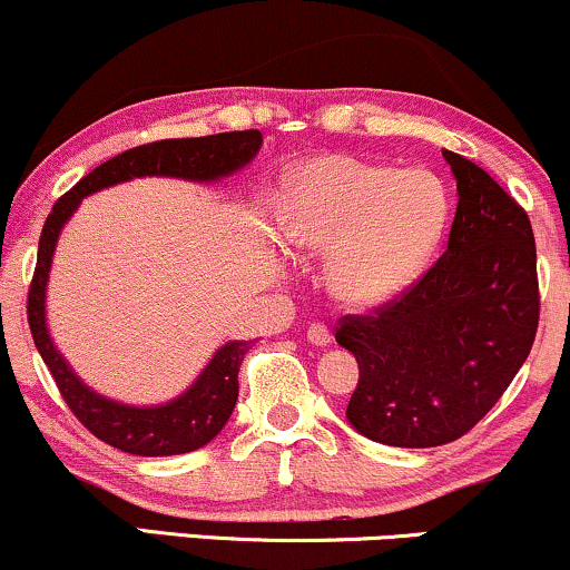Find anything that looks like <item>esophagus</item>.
Masks as SVG:
<instances>
[{"instance_id": "esophagus-1", "label": "esophagus", "mask_w": 570, "mask_h": 570, "mask_svg": "<svg viewBox=\"0 0 570 570\" xmlns=\"http://www.w3.org/2000/svg\"><path fill=\"white\" fill-rule=\"evenodd\" d=\"M306 341L314 343V346H330L333 335H330L327 325H322V322H312L306 330Z\"/></svg>"}]
</instances>
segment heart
<instances>
[{"label": "heart", "instance_id": "b5f03b06", "mask_svg": "<svg viewBox=\"0 0 570 570\" xmlns=\"http://www.w3.org/2000/svg\"><path fill=\"white\" fill-rule=\"evenodd\" d=\"M449 216V189L428 168L327 156L291 171L279 227L296 248L330 253L327 285L341 301L381 306L420 277Z\"/></svg>", "mask_w": 570, "mask_h": 570}]
</instances>
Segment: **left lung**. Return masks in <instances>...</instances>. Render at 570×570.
<instances>
[{"mask_svg": "<svg viewBox=\"0 0 570 570\" xmlns=\"http://www.w3.org/2000/svg\"><path fill=\"white\" fill-rule=\"evenodd\" d=\"M444 158L460 195L446 250L402 296L335 327L360 364L346 417L377 444L425 449L473 431L537 338L529 214L473 160Z\"/></svg>", "mask_w": 570, "mask_h": 570, "instance_id": "1", "label": "left lung"}]
</instances>
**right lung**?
Wrapping results in <instances>:
<instances>
[{
	"mask_svg": "<svg viewBox=\"0 0 570 570\" xmlns=\"http://www.w3.org/2000/svg\"><path fill=\"white\" fill-rule=\"evenodd\" d=\"M258 147H262V131L258 129L189 139H160V142L131 147V150L105 160L95 171L76 181L49 210L39 237L37 269H33L31 287H28V327H31L41 360L52 372V381L58 385L62 402L76 414V420L105 444L139 456L185 454L206 446L235 410L237 391H240L237 372H240L243 356L250 346L245 341H232L222 346L208 362V367L200 372L198 381L193 383V389L160 406H126L87 389L76 377V372L68 367V362L62 360L60 351L52 346L45 320L47 274L62 224L79 208L81 198L102 187L135 177L214 181L248 164L258 153Z\"/></svg>",
	"mask_w": 570,
	"mask_h": 570,
	"instance_id": "obj_1",
	"label": "right lung"
}]
</instances>
